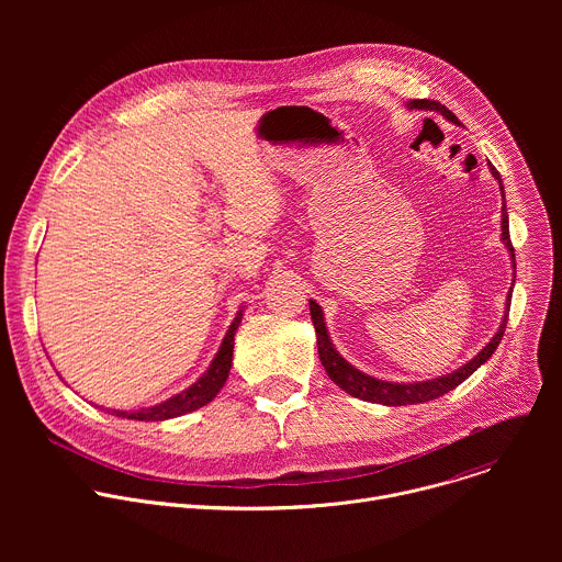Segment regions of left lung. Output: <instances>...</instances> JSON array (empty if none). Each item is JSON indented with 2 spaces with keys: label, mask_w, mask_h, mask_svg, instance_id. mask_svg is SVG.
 Returning <instances> with one entry per match:
<instances>
[{
  "label": "left lung",
  "mask_w": 562,
  "mask_h": 562,
  "mask_svg": "<svg viewBox=\"0 0 562 562\" xmlns=\"http://www.w3.org/2000/svg\"><path fill=\"white\" fill-rule=\"evenodd\" d=\"M407 109H418V111H429V113H440L445 120L458 124V117L442 106L440 102L434 100H409ZM492 176L498 180L501 184V195H503V245L509 251L512 258V267H514V282H516V254L512 247L509 239V217H507V206H505V187L501 180V173L496 171V167L490 165ZM512 282V286H514ZM509 304H512V291L507 295V311L503 315V323L496 331V336L477 351V356H473L469 362H464L460 369L447 373V375H438L431 380H423V382H386L380 378H373L369 373H362L360 369H356L351 362H347L334 347L329 331H327V323H325V313L323 306H319L315 300H308V311H311V319L315 327V336H317V353H319V362H323L327 375L349 395L367 400V403H378V405H386V407H403V405H418V403H429L434 397H440L445 393H449L451 389H456L460 382H464L480 364H485L494 351L498 349L505 329H507V313H509Z\"/></svg>",
  "instance_id": "8db88e82"
}]
</instances>
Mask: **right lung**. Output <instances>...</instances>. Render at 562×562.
Instances as JSON below:
<instances>
[{
  "mask_svg": "<svg viewBox=\"0 0 562 562\" xmlns=\"http://www.w3.org/2000/svg\"><path fill=\"white\" fill-rule=\"evenodd\" d=\"M243 323V308L237 311L235 319L231 323L215 358L211 360L209 369L184 391L176 393L173 397L165 400L155 407H142L135 412H120V409H106L109 414L117 416V418H126V420H142V423H162L169 418H178L184 414H191L204 405H209L211 400L220 393V389L224 386L228 371H231V362H233V340H235V331Z\"/></svg>",
  "mask_w": 562,
  "mask_h": 562,
  "instance_id": "right-lung-1",
  "label": "right lung"
}]
</instances>
